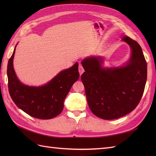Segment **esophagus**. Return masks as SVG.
Returning a JSON list of instances; mask_svg holds the SVG:
<instances>
[{"instance_id": "1", "label": "esophagus", "mask_w": 156, "mask_h": 156, "mask_svg": "<svg viewBox=\"0 0 156 156\" xmlns=\"http://www.w3.org/2000/svg\"><path fill=\"white\" fill-rule=\"evenodd\" d=\"M84 72V68H83L82 65H81V64H79V72L80 75H81Z\"/></svg>"}]
</instances>
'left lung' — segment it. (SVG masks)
Listing matches in <instances>:
<instances>
[{"instance_id":"left-lung-1","label":"left lung","mask_w":156,"mask_h":156,"mask_svg":"<svg viewBox=\"0 0 156 156\" xmlns=\"http://www.w3.org/2000/svg\"><path fill=\"white\" fill-rule=\"evenodd\" d=\"M122 40L131 49L124 66L103 68L100 56H90L81 62L85 72L81 79L88 106L94 115L104 120L119 119L134 110L147 79V64L140 45L127 36Z\"/></svg>"}]
</instances>
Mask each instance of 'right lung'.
Masks as SVG:
<instances>
[{
  "label": "right lung",
  "instance_id": "obj_1",
  "mask_svg": "<svg viewBox=\"0 0 156 156\" xmlns=\"http://www.w3.org/2000/svg\"><path fill=\"white\" fill-rule=\"evenodd\" d=\"M16 47L7 68L8 90L13 101L22 111L36 119L48 120L58 116L63 110L64 99L79 78L78 63L61 71L44 86L29 87L19 81L14 71L13 59Z\"/></svg>",
  "mask_w": 156,
  "mask_h": 156
}]
</instances>
